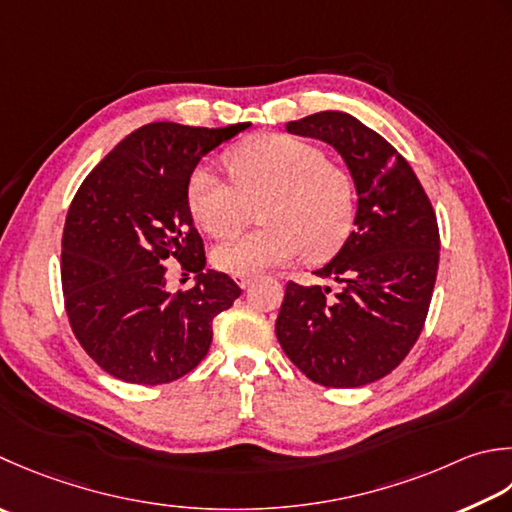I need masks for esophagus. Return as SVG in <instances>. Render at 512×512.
<instances>
[{"label": "esophagus", "instance_id": "esophagus-1", "mask_svg": "<svg viewBox=\"0 0 512 512\" xmlns=\"http://www.w3.org/2000/svg\"><path fill=\"white\" fill-rule=\"evenodd\" d=\"M235 282L242 288H248L250 282H253V275H235Z\"/></svg>", "mask_w": 512, "mask_h": 512}]
</instances>
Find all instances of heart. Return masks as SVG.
Wrapping results in <instances>:
<instances>
[{
	"mask_svg": "<svg viewBox=\"0 0 512 512\" xmlns=\"http://www.w3.org/2000/svg\"><path fill=\"white\" fill-rule=\"evenodd\" d=\"M233 184L213 168L190 175L186 202L199 228L210 237L235 235L248 222L250 206L264 224L255 233L230 239L213 250V264L230 275L293 262H324L353 230L355 182L317 144L293 135H259L224 157Z\"/></svg>",
	"mask_w": 512,
	"mask_h": 512,
	"instance_id": "b5f03b06",
	"label": "heart"
}]
</instances>
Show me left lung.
Listing matches in <instances>:
<instances>
[{"mask_svg": "<svg viewBox=\"0 0 512 512\" xmlns=\"http://www.w3.org/2000/svg\"><path fill=\"white\" fill-rule=\"evenodd\" d=\"M293 135L333 146L357 190L355 230L315 277L342 288L286 284L275 333L313 382H377L422 333L439 266V228L413 168L382 135L339 110L288 122Z\"/></svg>", "mask_w": 512, "mask_h": 512, "instance_id": "8db88e82", "label": "left lung"}]
</instances>
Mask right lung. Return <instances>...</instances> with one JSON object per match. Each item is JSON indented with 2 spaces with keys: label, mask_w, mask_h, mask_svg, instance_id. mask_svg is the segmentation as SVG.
I'll return each instance as SVG.
<instances>
[{
  "label": "right lung",
  "mask_w": 512,
  "mask_h": 512,
  "mask_svg": "<svg viewBox=\"0 0 512 512\" xmlns=\"http://www.w3.org/2000/svg\"><path fill=\"white\" fill-rule=\"evenodd\" d=\"M248 126L146 124L79 186L62 239L64 302L77 342L108 375L142 386L184 377L206 357L215 315L242 295L204 270L186 190L202 157ZM168 261L197 272L196 286L170 294Z\"/></svg>",
  "instance_id": "1"
}]
</instances>
